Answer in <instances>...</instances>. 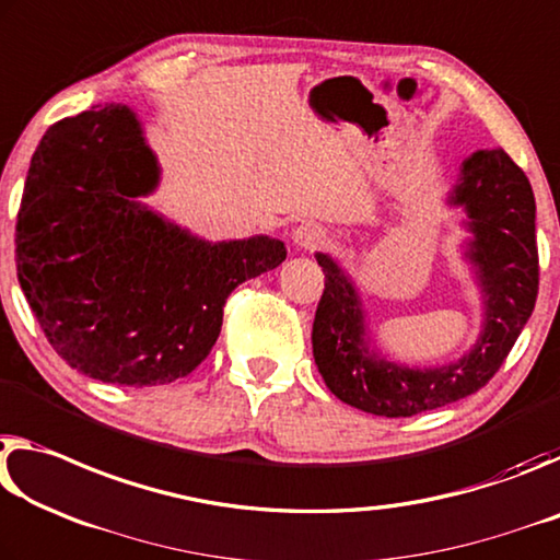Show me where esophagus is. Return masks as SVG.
Masks as SVG:
<instances>
[{"label": "esophagus", "mask_w": 560, "mask_h": 560, "mask_svg": "<svg viewBox=\"0 0 560 560\" xmlns=\"http://www.w3.org/2000/svg\"><path fill=\"white\" fill-rule=\"evenodd\" d=\"M325 228L315 223V220H305V223L295 228V233H292V241L300 247V250H317V247L325 245Z\"/></svg>", "instance_id": "esophagus-1"}]
</instances>
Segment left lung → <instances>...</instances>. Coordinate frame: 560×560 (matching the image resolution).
Here are the masks:
<instances>
[{
  "mask_svg": "<svg viewBox=\"0 0 560 560\" xmlns=\"http://www.w3.org/2000/svg\"><path fill=\"white\" fill-rule=\"evenodd\" d=\"M448 206L466 213V260L481 288L483 325L462 360L407 366L370 347L360 292L340 262L315 258L325 292L313 323V354L327 389L345 405L377 417H415L479 392L506 360L538 295L536 200L526 173L503 149L476 151L462 163Z\"/></svg>",
  "mask_w": 560,
  "mask_h": 560,
  "instance_id": "1",
  "label": "left lung"
}]
</instances>
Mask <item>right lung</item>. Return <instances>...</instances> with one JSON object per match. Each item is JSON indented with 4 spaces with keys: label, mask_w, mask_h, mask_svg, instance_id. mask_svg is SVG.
<instances>
[{
    "label": "right lung",
    "mask_w": 560,
    "mask_h": 560,
    "mask_svg": "<svg viewBox=\"0 0 560 560\" xmlns=\"http://www.w3.org/2000/svg\"><path fill=\"white\" fill-rule=\"evenodd\" d=\"M161 168L124 104L54 124L32 155L16 215V278L69 366L118 387L196 370L241 282L285 260L268 235L210 243L149 206Z\"/></svg>",
    "instance_id": "obj_1"
}]
</instances>
